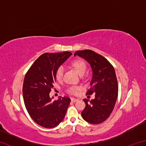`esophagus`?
<instances>
[{
    "label": "esophagus",
    "mask_w": 146,
    "mask_h": 146,
    "mask_svg": "<svg viewBox=\"0 0 146 146\" xmlns=\"http://www.w3.org/2000/svg\"><path fill=\"white\" fill-rule=\"evenodd\" d=\"M71 101H72L73 102H75L76 101H78V99H76L75 98H71Z\"/></svg>",
    "instance_id": "1"
}]
</instances>
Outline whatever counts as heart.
<instances>
[{
  "mask_svg": "<svg viewBox=\"0 0 146 146\" xmlns=\"http://www.w3.org/2000/svg\"><path fill=\"white\" fill-rule=\"evenodd\" d=\"M70 66L79 75L82 76L85 73L87 70V65L84 60L81 59H76L73 60L70 64ZM64 74V70L62 67H59L56 69L55 72V77L56 80L60 81L62 79ZM80 90V88L77 86H72L68 89V92L70 94H76Z\"/></svg>",
  "mask_w": 146,
  "mask_h": 146,
  "instance_id": "heart-1",
  "label": "heart"
}]
</instances>
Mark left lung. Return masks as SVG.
Masks as SVG:
<instances>
[{
	"label": "left lung",
	"mask_w": 146,
	"mask_h": 146,
	"mask_svg": "<svg viewBox=\"0 0 146 146\" xmlns=\"http://www.w3.org/2000/svg\"><path fill=\"white\" fill-rule=\"evenodd\" d=\"M76 55L84 58L90 64L93 77L86 94H95V99L90 102L86 98L83 100L86 107L81 115L86 122L98 124L110 117L117 99L118 88L115 69L107 59L93 51H76L74 56Z\"/></svg>",
	"instance_id": "1"
}]
</instances>
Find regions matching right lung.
<instances>
[{
	"mask_svg": "<svg viewBox=\"0 0 146 146\" xmlns=\"http://www.w3.org/2000/svg\"><path fill=\"white\" fill-rule=\"evenodd\" d=\"M71 55L69 51L44 53L32 64L24 77V104L32 119L42 127H55L65 117L71 99L64 97L52 101L49 93L56 82V69Z\"/></svg>",
	"mask_w": 146,
	"mask_h": 146,
	"instance_id": "1",
	"label": "right lung"
}]
</instances>
